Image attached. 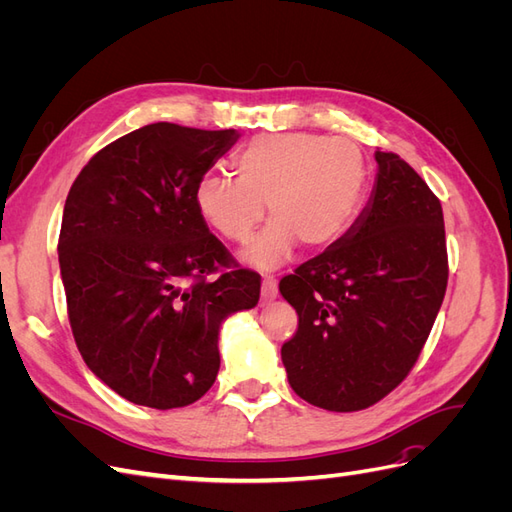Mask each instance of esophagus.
<instances>
[{
  "label": "esophagus",
  "instance_id": "1",
  "mask_svg": "<svg viewBox=\"0 0 512 512\" xmlns=\"http://www.w3.org/2000/svg\"><path fill=\"white\" fill-rule=\"evenodd\" d=\"M277 297V280L273 275H267L265 280H262V301H273Z\"/></svg>",
  "mask_w": 512,
  "mask_h": 512
}]
</instances>
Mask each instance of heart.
Wrapping results in <instances>:
<instances>
[{"instance_id":"obj_1","label":"heart","mask_w":512,"mask_h":512,"mask_svg":"<svg viewBox=\"0 0 512 512\" xmlns=\"http://www.w3.org/2000/svg\"><path fill=\"white\" fill-rule=\"evenodd\" d=\"M237 177L209 173L196 183V209L220 237L245 243L265 220L273 222L245 258L273 269L292 254L327 250L342 239L361 209L367 162L348 138L290 132L258 136L235 158Z\"/></svg>"}]
</instances>
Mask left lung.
<instances>
[{"label": "left lung", "instance_id": "1", "mask_svg": "<svg viewBox=\"0 0 512 512\" xmlns=\"http://www.w3.org/2000/svg\"><path fill=\"white\" fill-rule=\"evenodd\" d=\"M369 205L346 235L282 277L299 329L282 346L292 391L312 406L356 412L404 382L448 282L438 196L393 151H376Z\"/></svg>", "mask_w": 512, "mask_h": 512}]
</instances>
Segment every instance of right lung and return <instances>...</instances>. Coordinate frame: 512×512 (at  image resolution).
I'll list each match as a JSON object with an SVG mask.
<instances>
[{
    "label": "right lung",
    "mask_w": 512,
    "mask_h": 512,
    "mask_svg": "<svg viewBox=\"0 0 512 512\" xmlns=\"http://www.w3.org/2000/svg\"><path fill=\"white\" fill-rule=\"evenodd\" d=\"M237 138L151 123L100 149L68 192L57 250L74 342L132 404L203 397L220 369L222 320L260 299V275L239 269L194 200Z\"/></svg>",
    "instance_id": "obj_1"
}]
</instances>
